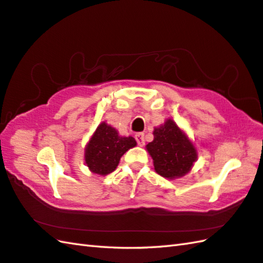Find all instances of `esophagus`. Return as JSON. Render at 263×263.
Here are the masks:
<instances>
[{
	"instance_id": "34e87169",
	"label": "esophagus",
	"mask_w": 263,
	"mask_h": 263,
	"mask_svg": "<svg viewBox=\"0 0 263 263\" xmlns=\"http://www.w3.org/2000/svg\"><path fill=\"white\" fill-rule=\"evenodd\" d=\"M135 138L137 141V144L139 146H143L145 144V138H144V134L143 133H137L135 135Z\"/></svg>"
}]
</instances>
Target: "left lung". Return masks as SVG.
Segmentation results:
<instances>
[{"label":"left lung","instance_id":"obj_1","mask_svg":"<svg viewBox=\"0 0 263 263\" xmlns=\"http://www.w3.org/2000/svg\"><path fill=\"white\" fill-rule=\"evenodd\" d=\"M153 135L146 149L153 160L154 170L167 179L189 174L197 160V151L187 134L168 118L164 124L154 128Z\"/></svg>","mask_w":263,"mask_h":263}]
</instances>
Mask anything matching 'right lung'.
<instances>
[{"instance_id": "obj_1", "label": "right lung", "mask_w": 263, "mask_h": 263, "mask_svg": "<svg viewBox=\"0 0 263 263\" xmlns=\"http://www.w3.org/2000/svg\"><path fill=\"white\" fill-rule=\"evenodd\" d=\"M136 145L135 138L120 136L116 128L102 121L85 146V163L90 173L106 176L118 167L122 155Z\"/></svg>"}]
</instances>
